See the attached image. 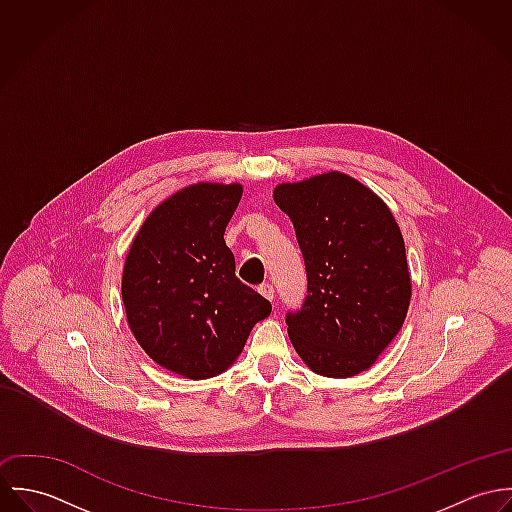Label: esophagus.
<instances>
[{
    "mask_svg": "<svg viewBox=\"0 0 512 512\" xmlns=\"http://www.w3.org/2000/svg\"><path fill=\"white\" fill-rule=\"evenodd\" d=\"M258 292L262 293L268 301H274V288H272L270 284H262V286L258 288Z\"/></svg>",
    "mask_w": 512,
    "mask_h": 512,
    "instance_id": "obj_1",
    "label": "esophagus"
}]
</instances>
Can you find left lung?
Segmentation results:
<instances>
[{
  "instance_id": "obj_1",
  "label": "left lung",
  "mask_w": 512,
  "mask_h": 512,
  "mask_svg": "<svg viewBox=\"0 0 512 512\" xmlns=\"http://www.w3.org/2000/svg\"><path fill=\"white\" fill-rule=\"evenodd\" d=\"M276 205L292 219L307 297L288 335L315 374L349 378L376 363L404 325L412 278L388 205L359 179L327 171L280 183Z\"/></svg>"
}]
</instances>
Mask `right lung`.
Wrapping results in <instances>:
<instances>
[{
	"label": "right lung",
	"mask_w": 512,
	"mask_h": 512,
	"mask_svg": "<svg viewBox=\"0 0 512 512\" xmlns=\"http://www.w3.org/2000/svg\"><path fill=\"white\" fill-rule=\"evenodd\" d=\"M240 183L199 181L163 199L138 228L122 272L132 335L157 365L205 380L236 363L268 299L234 276L224 228Z\"/></svg>",
	"instance_id": "add662e5"
}]
</instances>
